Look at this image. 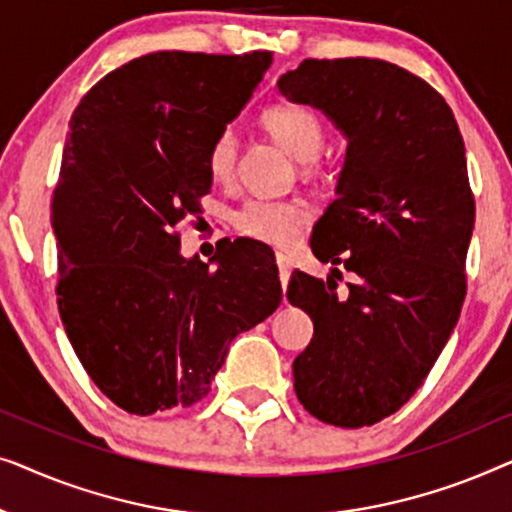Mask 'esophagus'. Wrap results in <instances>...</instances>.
<instances>
[{
    "instance_id": "34e87169",
    "label": "esophagus",
    "mask_w": 512,
    "mask_h": 512,
    "mask_svg": "<svg viewBox=\"0 0 512 512\" xmlns=\"http://www.w3.org/2000/svg\"><path fill=\"white\" fill-rule=\"evenodd\" d=\"M275 258H277V265H279V279H282V289L286 291V286H289L293 261H291L289 254H284V251H277Z\"/></svg>"
}]
</instances>
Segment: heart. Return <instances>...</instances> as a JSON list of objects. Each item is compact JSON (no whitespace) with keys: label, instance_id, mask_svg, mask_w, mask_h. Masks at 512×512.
Returning <instances> with one entry per match:
<instances>
[{"label":"heart","instance_id":"heart-1","mask_svg":"<svg viewBox=\"0 0 512 512\" xmlns=\"http://www.w3.org/2000/svg\"><path fill=\"white\" fill-rule=\"evenodd\" d=\"M270 137L298 163H312L324 146V125L312 109L300 104H275L261 116ZM237 165V132L223 128L207 149V170L216 181L233 179ZM310 219V209L296 200L249 198L235 212V228L258 242L286 247Z\"/></svg>","mask_w":512,"mask_h":512}]
</instances>
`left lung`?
Masks as SVG:
<instances>
[{
  "instance_id": "1",
  "label": "left lung",
  "mask_w": 512,
  "mask_h": 512,
  "mask_svg": "<svg viewBox=\"0 0 512 512\" xmlns=\"http://www.w3.org/2000/svg\"><path fill=\"white\" fill-rule=\"evenodd\" d=\"M277 86L347 139L310 240L331 277L296 270L286 298L314 324L293 361L298 401L359 429L408 403L457 326L475 223L464 139L429 83L384 60H305ZM338 264L357 275L345 294Z\"/></svg>"
}]
</instances>
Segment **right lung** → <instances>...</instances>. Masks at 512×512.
<instances>
[{
	"instance_id": "obj_1",
	"label": "right lung",
	"mask_w": 512,
	"mask_h": 512,
	"mask_svg": "<svg viewBox=\"0 0 512 512\" xmlns=\"http://www.w3.org/2000/svg\"><path fill=\"white\" fill-rule=\"evenodd\" d=\"M272 53L160 51L95 83L74 109L55 186L58 307L76 356L132 415L207 396L228 345L282 303L265 244L179 254L177 223L212 188L207 149Z\"/></svg>"
}]
</instances>
